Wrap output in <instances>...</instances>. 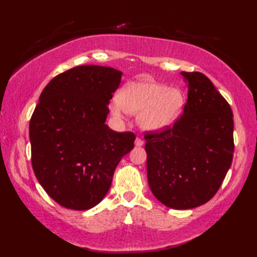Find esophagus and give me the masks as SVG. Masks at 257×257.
<instances>
[{
	"mask_svg": "<svg viewBox=\"0 0 257 257\" xmlns=\"http://www.w3.org/2000/svg\"><path fill=\"white\" fill-rule=\"evenodd\" d=\"M135 145L138 146V147H141V146L144 145V140L141 139V138H139V137H137V138H136V140H135Z\"/></svg>",
	"mask_w": 257,
	"mask_h": 257,
	"instance_id": "34e87169",
	"label": "esophagus"
}]
</instances>
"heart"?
<instances>
[{"instance_id": "b5f03b06", "label": "heart", "mask_w": 257, "mask_h": 257, "mask_svg": "<svg viewBox=\"0 0 257 257\" xmlns=\"http://www.w3.org/2000/svg\"><path fill=\"white\" fill-rule=\"evenodd\" d=\"M184 103V96L178 88H169L152 81H138L123 87L110 109L116 117H121L124 110L139 114L141 127L150 132H161L177 121Z\"/></svg>"}]
</instances>
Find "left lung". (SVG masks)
<instances>
[{
	"instance_id": "8db88e82",
	"label": "left lung",
	"mask_w": 257,
	"mask_h": 257,
	"mask_svg": "<svg viewBox=\"0 0 257 257\" xmlns=\"http://www.w3.org/2000/svg\"><path fill=\"white\" fill-rule=\"evenodd\" d=\"M188 99L172 127L147 132V176L156 198L176 210L200 206L215 195L231 167L233 112L212 81L199 72L180 73Z\"/></svg>"
}]
</instances>
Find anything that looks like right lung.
Listing matches in <instances>:
<instances>
[{"label": "right lung", "instance_id": "1", "mask_svg": "<svg viewBox=\"0 0 257 257\" xmlns=\"http://www.w3.org/2000/svg\"><path fill=\"white\" fill-rule=\"evenodd\" d=\"M121 72L84 65L54 77L43 89L30 120L32 167L58 204L84 211L108 192L114 169L134 148L132 132L105 123Z\"/></svg>", "mask_w": 257, "mask_h": 257}]
</instances>
